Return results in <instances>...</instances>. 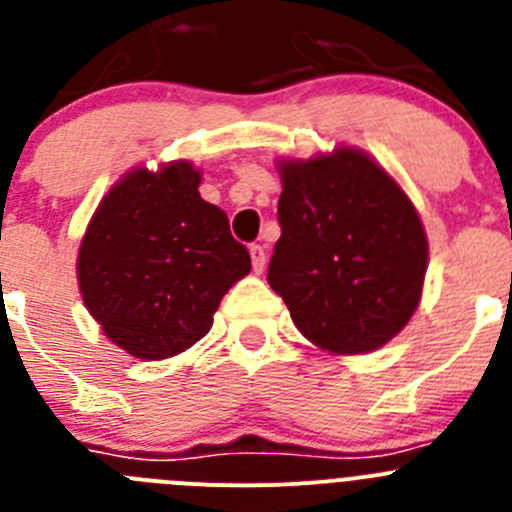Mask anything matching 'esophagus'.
I'll return each instance as SVG.
<instances>
[{
  "label": "esophagus",
  "instance_id": "esophagus-1",
  "mask_svg": "<svg viewBox=\"0 0 512 512\" xmlns=\"http://www.w3.org/2000/svg\"><path fill=\"white\" fill-rule=\"evenodd\" d=\"M248 251H251L253 271H256V274H261V271H264V266H266V251H264V246H251V248H248Z\"/></svg>",
  "mask_w": 512,
  "mask_h": 512
}]
</instances>
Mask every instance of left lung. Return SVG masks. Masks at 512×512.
I'll list each match as a JSON object with an SVG mask.
<instances>
[{
    "instance_id": "1",
    "label": "left lung",
    "mask_w": 512,
    "mask_h": 512,
    "mask_svg": "<svg viewBox=\"0 0 512 512\" xmlns=\"http://www.w3.org/2000/svg\"><path fill=\"white\" fill-rule=\"evenodd\" d=\"M279 235L269 284L312 346L377 351L410 323L423 297L428 238L400 184L369 153L277 161Z\"/></svg>"
}]
</instances>
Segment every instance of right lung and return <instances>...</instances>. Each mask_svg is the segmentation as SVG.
Listing matches in <instances>:
<instances>
[{"instance_id": "add662e5", "label": "right lung", "mask_w": 512, "mask_h": 512, "mask_svg": "<svg viewBox=\"0 0 512 512\" xmlns=\"http://www.w3.org/2000/svg\"><path fill=\"white\" fill-rule=\"evenodd\" d=\"M202 171L135 166L94 210L76 256L84 307L135 359L161 361L205 338L230 287L251 271L228 215L200 197Z\"/></svg>"}]
</instances>
